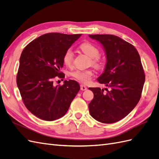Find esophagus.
I'll return each mask as SVG.
<instances>
[{"instance_id":"esophagus-1","label":"esophagus","mask_w":159,"mask_h":159,"mask_svg":"<svg viewBox=\"0 0 159 159\" xmlns=\"http://www.w3.org/2000/svg\"><path fill=\"white\" fill-rule=\"evenodd\" d=\"M87 88L86 86H85V85L80 84V90L81 91H85V90H87Z\"/></svg>"}]
</instances>
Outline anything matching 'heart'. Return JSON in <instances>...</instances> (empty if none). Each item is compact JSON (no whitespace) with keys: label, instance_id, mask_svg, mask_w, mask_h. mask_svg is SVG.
<instances>
[{"label":"heart","instance_id":"obj_1","mask_svg":"<svg viewBox=\"0 0 159 159\" xmlns=\"http://www.w3.org/2000/svg\"><path fill=\"white\" fill-rule=\"evenodd\" d=\"M80 49L85 54L91 58V62L93 66L97 68H100L102 65L101 60L99 57V50L94 45L91 43H83L80 46ZM74 60V54L71 49H68L64 53L63 56V62L67 66L72 65ZM70 75L73 79L81 83H88L90 82L93 76V71L91 69L89 70H76L71 72Z\"/></svg>","mask_w":159,"mask_h":159}]
</instances>
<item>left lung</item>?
I'll list each match as a JSON object with an SVG mask.
<instances>
[{"mask_svg":"<svg viewBox=\"0 0 159 159\" xmlns=\"http://www.w3.org/2000/svg\"><path fill=\"white\" fill-rule=\"evenodd\" d=\"M102 45L106 54L105 70L97 79L110 90L89 88L94 97L89 104L91 116L101 123L123 119L140 101L145 75L139 54L133 45L113 35H89Z\"/></svg>","mask_w":159,"mask_h":159,"instance_id":"1","label":"left lung"}]
</instances>
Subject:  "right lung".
<instances>
[{
    "mask_svg": "<svg viewBox=\"0 0 159 159\" xmlns=\"http://www.w3.org/2000/svg\"><path fill=\"white\" fill-rule=\"evenodd\" d=\"M80 36L46 34L31 42L21 53L17 84L25 107L39 119L54 121L63 117L80 90L75 80H64L62 86L55 87L53 80L64 77L60 72L64 54Z\"/></svg>",
    "mask_w": 159,
    "mask_h": 159,
    "instance_id": "obj_1",
    "label": "right lung"
}]
</instances>
